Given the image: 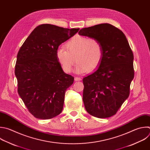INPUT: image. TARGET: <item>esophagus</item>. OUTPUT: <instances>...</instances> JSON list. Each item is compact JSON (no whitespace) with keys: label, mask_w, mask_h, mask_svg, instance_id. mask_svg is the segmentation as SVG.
Here are the masks:
<instances>
[{"label":"esophagus","mask_w":150,"mask_h":150,"mask_svg":"<svg viewBox=\"0 0 150 150\" xmlns=\"http://www.w3.org/2000/svg\"><path fill=\"white\" fill-rule=\"evenodd\" d=\"M81 78L79 77H75V81H81Z\"/></svg>","instance_id":"obj_1"}]
</instances>
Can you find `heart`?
Returning <instances> with one entry per match:
<instances>
[{"label": "heart", "mask_w": 150, "mask_h": 150, "mask_svg": "<svg viewBox=\"0 0 150 150\" xmlns=\"http://www.w3.org/2000/svg\"><path fill=\"white\" fill-rule=\"evenodd\" d=\"M57 51V58L66 72H70L75 61V71L78 74L90 72L100 64L103 57V46L98 39L82 36H75ZM76 59H74V58Z\"/></svg>", "instance_id": "obj_1"}]
</instances>
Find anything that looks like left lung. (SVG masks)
<instances>
[{
	"label": "left lung",
	"mask_w": 150,
	"mask_h": 150,
	"mask_svg": "<svg viewBox=\"0 0 150 150\" xmlns=\"http://www.w3.org/2000/svg\"><path fill=\"white\" fill-rule=\"evenodd\" d=\"M79 34L98 39L103 49L99 68L83 79L85 108L97 118L112 117L129 95L134 76L132 50L124 33L109 23L82 28Z\"/></svg>",
	"instance_id": "obj_1"
}]
</instances>
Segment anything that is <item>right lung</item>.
Masks as SVG:
<instances>
[{
    "mask_svg": "<svg viewBox=\"0 0 150 150\" xmlns=\"http://www.w3.org/2000/svg\"><path fill=\"white\" fill-rule=\"evenodd\" d=\"M79 30L40 25L19 49L15 69L18 92L36 118L51 119L62 111L65 91L74 78L63 71L56 53L59 46Z\"/></svg>",
    "mask_w": 150,
    "mask_h": 150,
    "instance_id": "1",
    "label": "right lung"
}]
</instances>
